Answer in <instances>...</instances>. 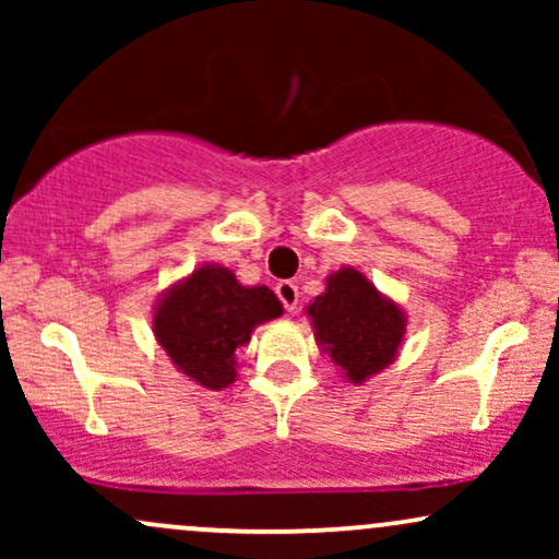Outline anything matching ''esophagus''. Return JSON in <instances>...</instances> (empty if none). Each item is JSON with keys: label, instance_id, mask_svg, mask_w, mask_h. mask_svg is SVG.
I'll list each match as a JSON object with an SVG mask.
<instances>
[{"label": "esophagus", "instance_id": "34e87169", "mask_svg": "<svg viewBox=\"0 0 559 559\" xmlns=\"http://www.w3.org/2000/svg\"><path fill=\"white\" fill-rule=\"evenodd\" d=\"M275 294H278L281 305H284L286 312H294L299 305V288L297 284H292V281H281L278 286H275Z\"/></svg>", "mask_w": 559, "mask_h": 559}]
</instances>
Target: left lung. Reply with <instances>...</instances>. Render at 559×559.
<instances>
[{
  "mask_svg": "<svg viewBox=\"0 0 559 559\" xmlns=\"http://www.w3.org/2000/svg\"><path fill=\"white\" fill-rule=\"evenodd\" d=\"M316 336L352 383L378 373L400 349L404 318L394 301L383 299L362 273H333L323 297L310 307Z\"/></svg>",
  "mask_w": 559,
  "mask_h": 559,
  "instance_id": "1",
  "label": "left lung"
}]
</instances>
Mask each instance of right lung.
<instances>
[{
    "instance_id": "obj_1",
    "label": "right lung",
    "mask_w": 559,
    "mask_h": 559,
    "mask_svg": "<svg viewBox=\"0 0 559 559\" xmlns=\"http://www.w3.org/2000/svg\"><path fill=\"white\" fill-rule=\"evenodd\" d=\"M278 316L281 301L271 288H243L226 267L204 265L159 301L155 336L186 376L226 389L236 378L234 352L249 342L254 325Z\"/></svg>"
}]
</instances>
